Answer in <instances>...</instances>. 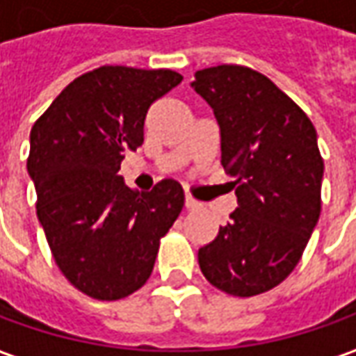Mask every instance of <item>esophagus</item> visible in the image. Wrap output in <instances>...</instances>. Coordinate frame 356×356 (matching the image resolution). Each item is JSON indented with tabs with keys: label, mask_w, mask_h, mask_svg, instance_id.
Segmentation results:
<instances>
[{
	"label": "esophagus",
	"mask_w": 356,
	"mask_h": 356,
	"mask_svg": "<svg viewBox=\"0 0 356 356\" xmlns=\"http://www.w3.org/2000/svg\"><path fill=\"white\" fill-rule=\"evenodd\" d=\"M185 207H187L189 211H193V209H197V207H199V201H197V199H193L191 195H187V197H185Z\"/></svg>",
	"instance_id": "esophagus-1"
}]
</instances>
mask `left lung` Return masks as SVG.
<instances>
[{
	"label": "left lung",
	"mask_w": 356,
	"mask_h": 356,
	"mask_svg": "<svg viewBox=\"0 0 356 356\" xmlns=\"http://www.w3.org/2000/svg\"><path fill=\"white\" fill-rule=\"evenodd\" d=\"M193 88L215 112L220 163L238 199L215 240L199 248V266L228 296H260L293 272L321 215L317 134L300 106L254 68H202Z\"/></svg>",
	"instance_id": "obj_1"
}]
</instances>
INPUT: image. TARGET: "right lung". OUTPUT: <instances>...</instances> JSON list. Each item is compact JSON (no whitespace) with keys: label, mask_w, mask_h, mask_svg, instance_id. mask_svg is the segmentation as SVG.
Here are the masks:
<instances>
[{"label":"right lung","mask_w":356,"mask_h":356,"mask_svg":"<svg viewBox=\"0 0 356 356\" xmlns=\"http://www.w3.org/2000/svg\"><path fill=\"white\" fill-rule=\"evenodd\" d=\"M181 80L167 68L98 67L72 80L31 128L27 171L39 222L63 276L92 300H124L149 280L183 209L177 181L138 193L118 175L124 154L143 143L149 106Z\"/></svg>","instance_id":"add662e5"}]
</instances>
